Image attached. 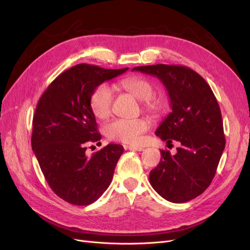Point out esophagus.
I'll return each mask as SVG.
<instances>
[{"mask_svg":"<svg viewBox=\"0 0 250 250\" xmlns=\"http://www.w3.org/2000/svg\"><path fill=\"white\" fill-rule=\"evenodd\" d=\"M124 149L125 150H133V151H143L144 150L143 147H135V146H128V145H124Z\"/></svg>","mask_w":250,"mask_h":250,"instance_id":"esophagus-1","label":"esophagus"}]
</instances>
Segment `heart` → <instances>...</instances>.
I'll list each match as a JSON object with an SVG mask.
<instances>
[{
  "label": "heart",
  "mask_w": 250,
  "mask_h": 250,
  "mask_svg": "<svg viewBox=\"0 0 250 250\" xmlns=\"http://www.w3.org/2000/svg\"><path fill=\"white\" fill-rule=\"evenodd\" d=\"M127 92L144 102V108L150 115H157L161 110V103L154 99L155 87L149 80L142 77L127 78L120 82ZM113 90L107 84L98 86L90 97V108L98 119H107L112 109ZM149 129V124L144 119H118L107 124L105 128L106 137L116 142L134 145L141 141L143 133Z\"/></svg>",
  "instance_id": "b5f03b06"
}]
</instances>
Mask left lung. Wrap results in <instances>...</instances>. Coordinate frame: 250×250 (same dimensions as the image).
<instances>
[{
	"label": "left lung",
	"mask_w": 250,
	"mask_h": 250,
	"mask_svg": "<svg viewBox=\"0 0 250 250\" xmlns=\"http://www.w3.org/2000/svg\"><path fill=\"white\" fill-rule=\"evenodd\" d=\"M132 71L155 76L170 98L172 111L155 131L171 144L179 143L176 154L161 150V161L150 172L154 190L166 200L181 203L207 190L225 147L220 107L213 90L198 73L174 64L135 66Z\"/></svg>",
	"instance_id": "obj_1"
}]
</instances>
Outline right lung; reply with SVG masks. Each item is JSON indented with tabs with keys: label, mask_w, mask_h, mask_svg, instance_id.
Here are the masks:
<instances>
[{
	"label": "right lung",
	"mask_w": 250,
	"mask_h": 250,
	"mask_svg": "<svg viewBox=\"0 0 250 250\" xmlns=\"http://www.w3.org/2000/svg\"><path fill=\"white\" fill-rule=\"evenodd\" d=\"M128 67L107 70L80 63L59 75L44 90L33 117L32 150L58 197L75 206H88L107 190L124 148L108 144L92 156L89 142H99L90 97L104 81Z\"/></svg>",
	"instance_id": "add662e5"
}]
</instances>
